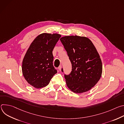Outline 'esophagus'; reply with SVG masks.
Returning <instances> with one entry per match:
<instances>
[{
	"instance_id": "esophagus-1",
	"label": "esophagus",
	"mask_w": 124,
	"mask_h": 124,
	"mask_svg": "<svg viewBox=\"0 0 124 124\" xmlns=\"http://www.w3.org/2000/svg\"><path fill=\"white\" fill-rule=\"evenodd\" d=\"M58 70H60V71H61V69H62V66L61 65H60V66H59V67H58Z\"/></svg>"
}]
</instances>
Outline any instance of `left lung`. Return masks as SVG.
Wrapping results in <instances>:
<instances>
[{"mask_svg": "<svg viewBox=\"0 0 124 124\" xmlns=\"http://www.w3.org/2000/svg\"><path fill=\"white\" fill-rule=\"evenodd\" d=\"M60 40L72 65L71 73L65 75L67 87L78 94L90 90L100 80L102 71L101 60L95 46L84 36H66Z\"/></svg>", "mask_w": 124, "mask_h": 124, "instance_id": "1", "label": "left lung"}]
</instances>
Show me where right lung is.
<instances>
[{"label":"right lung","instance_id":"add662e5","mask_svg":"<svg viewBox=\"0 0 124 124\" xmlns=\"http://www.w3.org/2000/svg\"><path fill=\"white\" fill-rule=\"evenodd\" d=\"M61 35L43 33L30 45L23 59L22 73L27 83L41 88L47 85L57 70L53 66L52 51Z\"/></svg>","mask_w":124,"mask_h":124}]
</instances>
